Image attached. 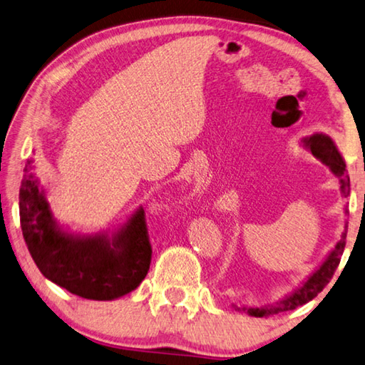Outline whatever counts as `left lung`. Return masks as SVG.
<instances>
[{
    "mask_svg": "<svg viewBox=\"0 0 365 365\" xmlns=\"http://www.w3.org/2000/svg\"><path fill=\"white\" fill-rule=\"evenodd\" d=\"M303 145L317 160H321L324 165L329 166V170L338 178L341 197H348L349 176L346 171V163H344V160L341 157L340 150H338L335 140L325 133H314L311 134L309 138L303 139ZM344 213H346V208H344ZM344 229H348L346 222H344ZM344 245H346V231L341 234L340 240L336 242L335 247L331 248V252L325 257L322 263L319 264L316 269L312 271L292 293H287L284 298L277 299L276 303L258 306V308H253V306L252 308H245L244 306L242 309L240 308L237 309L245 311L247 314L255 316V317H263V316L279 314V312H284V311H292L298 308V306L311 302V299L317 297V293H321L324 287L330 282V279L334 277V272L336 271L338 264H340L341 255L344 252Z\"/></svg>",
    "mask_w": 365,
    "mask_h": 365,
    "instance_id": "8db88e82",
    "label": "left lung"
}]
</instances>
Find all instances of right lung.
<instances>
[{"instance_id": "right-lung-1", "label": "right lung", "mask_w": 365, "mask_h": 365, "mask_svg": "<svg viewBox=\"0 0 365 365\" xmlns=\"http://www.w3.org/2000/svg\"><path fill=\"white\" fill-rule=\"evenodd\" d=\"M34 170L35 160L29 158L19 190V213L25 244L43 276L96 302H110L138 289L152 258L143 207L113 231L72 232L54 218Z\"/></svg>"}]
</instances>
